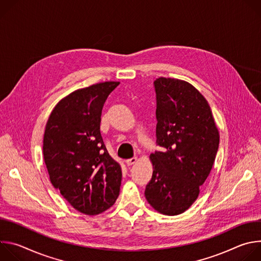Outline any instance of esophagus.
<instances>
[{
  "label": "esophagus",
  "instance_id": "1",
  "mask_svg": "<svg viewBox=\"0 0 261 261\" xmlns=\"http://www.w3.org/2000/svg\"><path fill=\"white\" fill-rule=\"evenodd\" d=\"M136 161H137V158H136V157H132V158H130V159H127L125 162H126V164H127L128 166H130V165L134 164Z\"/></svg>",
  "mask_w": 261,
  "mask_h": 261
}]
</instances>
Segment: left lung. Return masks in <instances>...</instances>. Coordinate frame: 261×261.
Segmentation results:
<instances>
[{"instance_id":"left-lung-1","label":"left lung","mask_w":261,"mask_h":261,"mask_svg":"<svg viewBox=\"0 0 261 261\" xmlns=\"http://www.w3.org/2000/svg\"><path fill=\"white\" fill-rule=\"evenodd\" d=\"M156 92V143L162 151L150 158L153 175L144 195L156 211L174 216L196 200L213 167L219 132L211 107L189 83L160 77Z\"/></svg>"}]
</instances>
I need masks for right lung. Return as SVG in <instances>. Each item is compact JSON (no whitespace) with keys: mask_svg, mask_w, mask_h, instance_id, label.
Listing matches in <instances>:
<instances>
[{"mask_svg":"<svg viewBox=\"0 0 261 261\" xmlns=\"http://www.w3.org/2000/svg\"><path fill=\"white\" fill-rule=\"evenodd\" d=\"M120 83L106 82L62 99L47 121L43 156L54 187L79 212L98 215L115 203L122 180L100 133L104 103Z\"/></svg>","mask_w":261,"mask_h":261,"instance_id":"add662e5","label":"right lung"}]
</instances>
